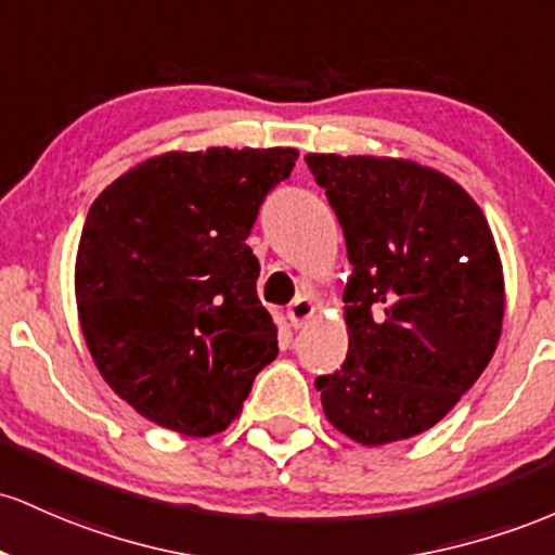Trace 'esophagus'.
I'll list each match as a JSON object with an SVG mask.
<instances>
[{
  "label": "esophagus",
  "instance_id": "34e87169",
  "mask_svg": "<svg viewBox=\"0 0 555 555\" xmlns=\"http://www.w3.org/2000/svg\"><path fill=\"white\" fill-rule=\"evenodd\" d=\"M314 317V304L307 296H298L294 304L288 307V322L294 327H304Z\"/></svg>",
  "mask_w": 555,
  "mask_h": 555
}]
</instances>
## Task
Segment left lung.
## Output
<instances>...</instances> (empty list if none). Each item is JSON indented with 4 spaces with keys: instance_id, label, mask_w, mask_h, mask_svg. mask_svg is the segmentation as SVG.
I'll list each match as a JSON object with an SVG mask.
<instances>
[{
    "instance_id": "left-lung-1",
    "label": "left lung",
    "mask_w": 555,
    "mask_h": 555,
    "mask_svg": "<svg viewBox=\"0 0 555 555\" xmlns=\"http://www.w3.org/2000/svg\"><path fill=\"white\" fill-rule=\"evenodd\" d=\"M353 272L348 353L317 377L330 425L361 446L414 438L456 406L501 338L503 267L482 209L412 159L307 154Z\"/></svg>"
}]
</instances>
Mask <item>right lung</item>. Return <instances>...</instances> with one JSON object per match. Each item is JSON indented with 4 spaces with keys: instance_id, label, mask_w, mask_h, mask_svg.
I'll return each mask as SVG.
<instances>
[{
    "instance_id": "1",
    "label": "right lung",
    "mask_w": 555,
    "mask_h": 555,
    "mask_svg": "<svg viewBox=\"0 0 555 555\" xmlns=\"http://www.w3.org/2000/svg\"><path fill=\"white\" fill-rule=\"evenodd\" d=\"M296 149L167 152L99 194L76 257V301L93 364L154 425L222 433L278 357L246 238Z\"/></svg>"
}]
</instances>
